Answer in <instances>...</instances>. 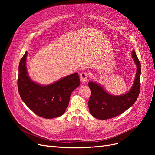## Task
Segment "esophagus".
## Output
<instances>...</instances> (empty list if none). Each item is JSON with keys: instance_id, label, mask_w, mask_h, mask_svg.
Listing matches in <instances>:
<instances>
[{"instance_id": "obj_1", "label": "esophagus", "mask_w": 155, "mask_h": 155, "mask_svg": "<svg viewBox=\"0 0 155 155\" xmlns=\"http://www.w3.org/2000/svg\"><path fill=\"white\" fill-rule=\"evenodd\" d=\"M80 80L82 83L85 84L87 82V79H88V73L87 72L82 73H80Z\"/></svg>"}]
</instances>
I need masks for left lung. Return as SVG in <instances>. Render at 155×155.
<instances>
[{
	"label": "left lung",
	"mask_w": 155,
	"mask_h": 155,
	"mask_svg": "<svg viewBox=\"0 0 155 155\" xmlns=\"http://www.w3.org/2000/svg\"><path fill=\"white\" fill-rule=\"evenodd\" d=\"M131 56L136 65V72L133 84L126 93L114 95L95 81L88 82L92 92L88 101V109L95 118L105 120L117 116L131 107L137 99L140 91L141 63L134 50L131 52Z\"/></svg>",
	"instance_id": "left-lung-1"
}]
</instances>
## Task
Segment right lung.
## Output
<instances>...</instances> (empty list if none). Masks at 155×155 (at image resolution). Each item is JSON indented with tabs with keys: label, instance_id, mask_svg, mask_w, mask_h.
I'll list each match as a JSON object with an SVG mask.
<instances>
[{
	"label": "right lung",
	"instance_id": "obj_1",
	"mask_svg": "<svg viewBox=\"0 0 155 155\" xmlns=\"http://www.w3.org/2000/svg\"><path fill=\"white\" fill-rule=\"evenodd\" d=\"M28 52L19 65L18 91L21 98L36 115L45 119L62 116L68 107L71 92L80 84L78 73L59 79L49 85H41L30 78L27 67Z\"/></svg>",
	"mask_w": 155,
	"mask_h": 155
}]
</instances>
